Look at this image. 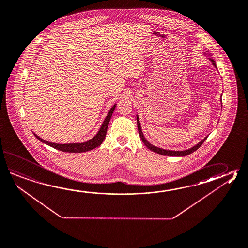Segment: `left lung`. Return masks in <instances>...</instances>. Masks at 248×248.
<instances>
[{
    "instance_id": "obj_1",
    "label": "left lung",
    "mask_w": 248,
    "mask_h": 248,
    "mask_svg": "<svg viewBox=\"0 0 248 248\" xmlns=\"http://www.w3.org/2000/svg\"><path fill=\"white\" fill-rule=\"evenodd\" d=\"M210 60H211V62H213V65H215V67H217V65H216V62L214 61L213 59H210ZM137 124H138V131H139V133H140V139H141L142 142L145 144V146H146L148 149H150L151 151L157 153V154H160V155H168V156H186V155H188L192 154V152L196 151L198 148L202 145L203 143L207 140V137H206L203 140L200 142L196 146H194V147L190 148V149L185 150V151L165 150V149H162V148L155 147V146L151 145L149 142L147 141V140L145 139V137H144L143 133H142L141 127H140V120H139V117H138V116H137Z\"/></svg>"
}]
</instances>
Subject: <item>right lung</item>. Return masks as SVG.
Instances as JSON below:
<instances>
[{"label":"right lung","instance_id":"add662e5","mask_svg":"<svg viewBox=\"0 0 248 248\" xmlns=\"http://www.w3.org/2000/svg\"><path fill=\"white\" fill-rule=\"evenodd\" d=\"M115 108H116V105L112 107L111 109L109 110L105 120L103 122L100 131L89 141L84 142V143H74V144H56V143L43 140L41 138L37 136L35 133H33V134L39 140H41V142L56 148L57 150H60V151L67 152V153H82V152L90 151L92 149H94L95 147H99L104 140V139L106 137L108 125L110 118H111L112 114L115 110Z\"/></svg>","mask_w":248,"mask_h":248}]
</instances>
